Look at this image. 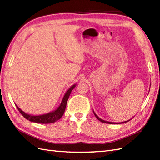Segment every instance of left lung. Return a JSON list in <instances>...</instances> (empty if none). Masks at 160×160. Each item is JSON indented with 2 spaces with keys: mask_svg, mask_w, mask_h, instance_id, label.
I'll return each instance as SVG.
<instances>
[{
  "mask_svg": "<svg viewBox=\"0 0 160 160\" xmlns=\"http://www.w3.org/2000/svg\"><path fill=\"white\" fill-rule=\"evenodd\" d=\"M93 112H94V111H93ZM94 116H96V118L98 119L99 121H101V122H102V123H110V124H117V123H126V122H128V121H129L130 120H131V119H130V120H128V121H123V122H121V123H113V122H109V121H104V120H103V119H102V118H100L98 116H97L95 113L94 112Z\"/></svg>",
  "mask_w": 160,
  "mask_h": 160,
  "instance_id": "obj_1",
  "label": "left lung"
}]
</instances>
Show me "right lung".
Returning <instances> with one entry per match:
<instances>
[{"mask_svg": "<svg viewBox=\"0 0 160 160\" xmlns=\"http://www.w3.org/2000/svg\"><path fill=\"white\" fill-rule=\"evenodd\" d=\"M77 84H74L72 85L70 88L67 90V92L65 93L64 96L63 97V99H62L61 104L59 105V107L56 109V110L52 111V112H50L47 113H44V114L42 115H30L28 114L25 112H24L22 110H21L20 108H19L17 105L18 109L19 110V112H20V113L24 117H25L26 119L28 120L32 121V122H34V123H54L56 121H57L59 120L62 116L63 115L65 109H66V104H67V101L69 98V96L70 93H71L72 90L75 88Z\"/></svg>", "mask_w": 160, "mask_h": 160, "instance_id": "right-lung-1", "label": "right lung"}]
</instances>
